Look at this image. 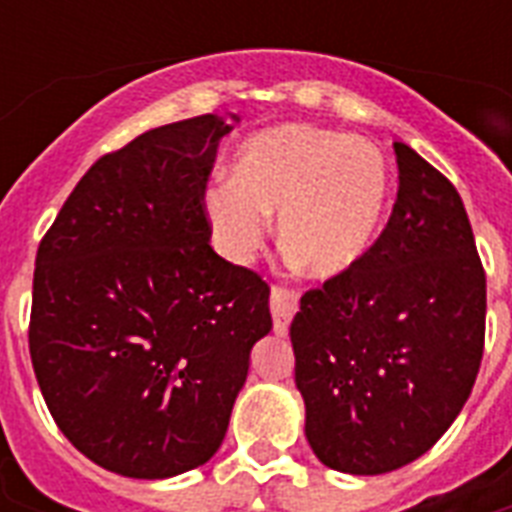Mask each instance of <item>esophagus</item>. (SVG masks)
Masks as SVG:
<instances>
[{"instance_id":"obj_1","label":"esophagus","mask_w":512,"mask_h":512,"mask_svg":"<svg viewBox=\"0 0 512 512\" xmlns=\"http://www.w3.org/2000/svg\"><path fill=\"white\" fill-rule=\"evenodd\" d=\"M297 311V295L289 292L284 287H273L271 289V313H273V329L276 335H287L289 332V321Z\"/></svg>"}]
</instances>
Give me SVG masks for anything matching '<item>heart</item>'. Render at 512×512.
I'll list each match as a JSON object with an SVG mask.
<instances>
[{
  "instance_id": "1",
  "label": "heart",
  "mask_w": 512,
  "mask_h": 512,
  "mask_svg": "<svg viewBox=\"0 0 512 512\" xmlns=\"http://www.w3.org/2000/svg\"><path fill=\"white\" fill-rule=\"evenodd\" d=\"M388 207L390 167L380 148L313 124L252 135L231 180L204 193L215 244L231 263H252L279 217L281 247L319 281L340 279L372 252Z\"/></svg>"
}]
</instances>
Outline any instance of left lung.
<instances>
[{"instance_id": "8db88e82", "label": "left lung", "mask_w": 512, "mask_h": 512, "mask_svg": "<svg viewBox=\"0 0 512 512\" xmlns=\"http://www.w3.org/2000/svg\"><path fill=\"white\" fill-rule=\"evenodd\" d=\"M398 199L372 252L305 292L289 337L305 438L327 468L380 476L457 420L484 356L486 276L460 193L393 143Z\"/></svg>"}]
</instances>
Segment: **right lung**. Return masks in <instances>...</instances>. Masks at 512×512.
I'll return each mask as SVG.
<instances>
[{
  "label": "right lung",
  "instance_id": "add662e5",
  "mask_svg": "<svg viewBox=\"0 0 512 512\" xmlns=\"http://www.w3.org/2000/svg\"><path fill=\"white\" fill-rule=\"evenodd\" d=\"M239 116L164 124L92 164L39 244L28 348L63 436L127 478L220 449L271 289L209 247L201 207Z\"/></svg>",
  "mask_w": 512,
  "mask_h": 512
}]
</instances>
